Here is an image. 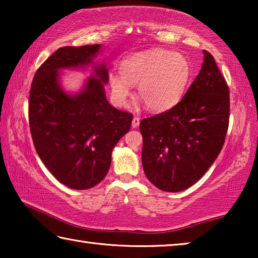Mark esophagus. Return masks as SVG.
I'll return each mask as SVG.
<instances>
[{"label":"esophagus","mask_w":258,"mask_h":258,"mask_svg":"<svg viewBox=\"0 0 258 258\" xmlns=\"http://www.w3.org/2000/svg\"><path fill=\"white\" fill-rule=\"evenodd\" d=\"M139 125H140V118H139V117H134L133 120H132V127L135 128V127H138Z\"/></svg>","instance_id":"1"}]
</instances>
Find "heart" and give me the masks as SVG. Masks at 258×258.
I'll return each instance as SVG.
<instances>
[{
  "label": "heart",
  "mask_w": 258,
  "mask_h": 258,
  "mask_svg": "<svg viewBox=\"0 0 258 258\" xmlns=\"http://www.w3.org/2000/svg\"><path fill=\"white\" fill-rule=\"evenodd\" d=\"M191 76V66L184 56L168 50H151L125 59L120 74L109 78L111 93L118 106H125L138 85L139 98L147 109L160 112L180 101Z\"/></svg>",
  "instance_id": "heart-1"
}]
</instances>
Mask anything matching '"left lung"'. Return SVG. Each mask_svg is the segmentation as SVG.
<instances>
[{"instance_id": "obj_1", "label": "left lung", "mask_w": 258, "mask_h": 258, "mask_svg": "<svg viewBox=\"0 0 258 258\" xmlns=\"http://www.w3.org/2000/svg\"><path fill=\"white\" fill-rule=\"evenodd\" d=\"M230 115L229 87L204 50V62L176 106L140 123L142 166L158 189L183 191L199 181L224 145Z\"/></svg>"}]
</instances>
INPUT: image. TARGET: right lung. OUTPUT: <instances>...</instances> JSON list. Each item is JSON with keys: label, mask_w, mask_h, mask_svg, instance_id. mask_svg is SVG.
I'll use <instances>...</instances> for the list:
<instances>
[{"label": "right lung", "mask_w": 258, "mask_h": 258, "mask_svg": "<svg viewBox=\"0 0 258 258\" xmlns=\"http://www.w3.org/2000/svg\"><path fill=\"white\" fill-rule=\"evenodd\" d=\"M101 51V44L60 47L37 69L30 87L28 116L35 149L52 175L75 190L103 180L113 148L133 119L108 102V69L104 62L94 63ZM87 66L94 72L80 92L64 91L59 72Z\"/></svg>", "instance_id": "1"}]
</instances>
